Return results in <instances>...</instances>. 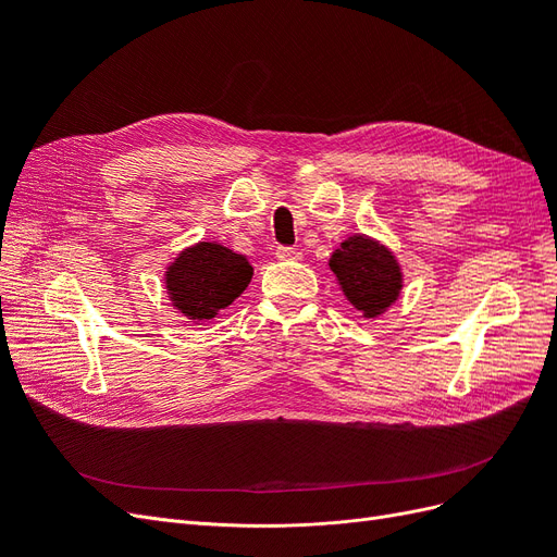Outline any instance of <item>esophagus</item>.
<instances>
[{
	"mask_svg": "<svg viewBox=\"0 0 557 557\" xmlns=\"http://www.w3.org/2000/svg\"><path fill=\"white\" fill-rule=\"evenodd\" d=\"M276 258H278V260H285V262H295V260L301 258V252H299L297 248H285V246H281V248L276 250Z\"/></svg>",
	"mask_w": 557,
	"mask_h": 557,
	"instance_id": "1",
	"label": "esophagus"
}]
</instances>
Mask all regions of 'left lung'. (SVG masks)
I'll return each instance as SVG.
<instances>
[{"label": "left lung", "instance_id": "left-lung-1", "mask_svg": "<svg viewBox=\"0 0 557 557\" xmlns=\"http://www.w3.org/2000/svg\"><path fill=\"white\" fill-rule=\"evenodd\" d=\"M327 267L336 285L360 318H379L401 295L404 272L395 252L383 242L356 232L332 250Z\"/></svg>", "mask_w": 557, "mask_h": 557}]
</instances>
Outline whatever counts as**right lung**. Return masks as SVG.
I'll list each match as a JSON object with an SVG mask.
<instances>
[{
    "label": "right lung",
    "instance_id": "add662e5",
    "mask_svg": "<svg viewBox=\"0 0 557 557\" xmlns=\"http://www.w3.org/2000/svg\"><path fill=\"white\" fill-rule=\"evenodd\" d=\"M250 278L248 258L218 242L185 246L164 267V290L172 307L197 325L218 318L248 288Z\"/></svg>",
    "mask_w": 557,
    "mask_h": 557
}]
</instances>
